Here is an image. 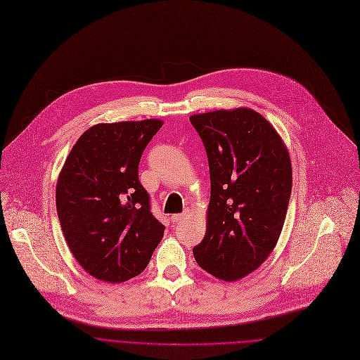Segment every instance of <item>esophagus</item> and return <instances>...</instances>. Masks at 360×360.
<instances>
[{"label": "esophagus", "instance_id": "1", "mask_svg": "<svg viewBox=\"0 0 360 360\" xmlns=\"http://www.w3.org/2000/svg\"><path fill=\"white\" fill-rule=\"evenodd\" d=\"M189 214H191V211H189V210H185L182 214H175V215H172V217H171V221H172L174 224H179L181 221L186 219V218L189 217Z\"/></svg>", "mask_w": 360, "mask_h": 360}]
</instances>
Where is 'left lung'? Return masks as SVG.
Masks as SVG:
<instances>
[{"mask_svg": "<svg viewBox=\"0 0 360 360\" xmlns=\"http://www.w3.org/2000/svg\"><path fill=\"white\" fill-rule=\"evenodd\" d=\"M210 165L211 200L204 240L193 247L201 269L236 281L264 263L281 234L291 193V160L273 124L252 109L189 117Z\"/></svg>", "mask_w": 360, "mask_h": 360, "instance_id": "8db88e82", "label": "left lung"}]
</instances>
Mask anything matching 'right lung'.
I'll use <instances>...</instances> for the list:
<instances>
[{
    "label": "right lung",
    "mask_w": 360,
    "mask_h": 360,
    "mask_svg": "<svg viewBox=\"0 0 360 360\" xmlns=\"http://www.w3.org/2000/svg\"><path fill=\"white\" fill-rule=\"evenodd\" d=\"M163 124L159 119L94 124L61 168L56 207L64 238L93 277L123 283L139 276L163 237L138 169Z\"/></svg>",
    "instance_id": "right-lung-1"
}]
</instances>
